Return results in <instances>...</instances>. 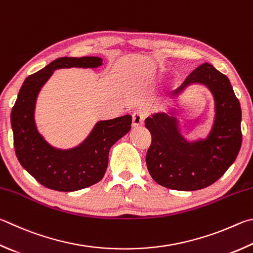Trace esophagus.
Here are the masks:
<instances>
[{"label":"esophagus","mask_w":253,"mask_h":253,"mask_svg":"<svg viewBox=\"0 0 253 253\" xmlns=\"http://www.w3.org/2000/svg\"><path fill=\"white\" fill-rule=\"evenodd\" d=\"M145 115L141 112H135L132 114V127H139L144 124Z\"/></svg>","instance_id":"1"}]
</instances>
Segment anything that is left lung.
Here are the masks:
<instances>
[{"mask_svg":"<svg viewBox=\"0 0 253 253\" xmlns=\"http://www.w3.org/2000/svg\"><path fill=\"white\" fill-rule=\"evenodd\" d=\"M205 85L214 99V119L205 139L188 141L180 132L176 109L146 118L151 134L146 164L154 180L169 189L192 191L212 185L235 163L242 142L241 107L226 75L205 63L171 96L187 87Z\"/></svg>","mask_w":253,"mask_h":253,"instance_id":"obj_1","label":"left lung"}]
</instances>
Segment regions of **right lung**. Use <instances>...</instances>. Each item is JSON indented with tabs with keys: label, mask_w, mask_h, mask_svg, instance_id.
Returning a JSON list of instances; mask_svg holds the SVG:
<instances>
[{
	"label": "right lung",
	"mask_w": 253,
	"mask_h": 253,
	"mask_svg": "<svg viewBox=\"0 0 253 253\" xmlns=\"http://www.w3.org/2000/svg\"><path fill=\"white\" fill-rule=\"evenodd\" d=\"M103 59L96 56L61 57L30 75L23 83L12 108L11 125L18 162L41 185L57 191H76L102 180L111 147L131 128V116L96 123L86 139L74 148L58 149L44 139L35 123L40 90L58 68H96Z\"/></svg>",
	"instance_id": "right-lung-1"
}]
</instances>
